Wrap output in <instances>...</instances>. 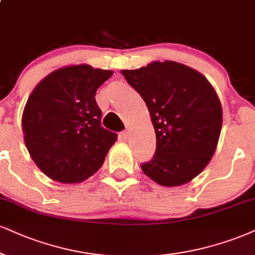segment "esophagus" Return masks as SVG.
<instances>
[{"mask_svg": "<svg viewBox=\"0 0 255 255\" xmlns=\"http://www.w3.org/2000/svg\"><path fill=\"white\" fill-rule=\"evenodd\" d=\"M119 137H121L122 140H127L128 138V131H123V132L119 134Z\"/></svg>", "mask_w": 255, "mask_h": 255, "instance_id": "34e87169", "label": "esophagus"}]
</instances>
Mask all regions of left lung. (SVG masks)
Instances as JSON below:
<instances>
[{
    "label": "left lung",
    "instance_id": "8db88e82",
    "mask_svg": "<svg viewBox=\"0 0 255 255\" xmlns=\"http://www.w3.org/2000/svg\"><path fill=\"white\" fill-rule=\"evenodd\" d=\"M122 74L145 102L155 128L156 152L140 165L143 172L163 187L190 182L210 162L221 133L214 87L200 72L169 60Z\"/></svg>",
    "mask_w": 255,
    "mask_h": 255
}]
</instances>
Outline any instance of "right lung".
Instances as JSON below:
<instances>
[{"label": "right lung", "mask_w": 255, "mask_h": 255, "mask_svg": "<svg viewBox=\"0 0 255 255\" xmlns=\"http://www.w3.org/2000/svg\"><path fill=\"white\" fill-rule=\"evenodd\" d=\"M113 71L81 64L61 67L43 78L22 113L28 152L53 181L80 183L103 165L117 140L102 127L97 90Z\"/></svg>", "instance_id": "right-lung-1"}]
</instances>
